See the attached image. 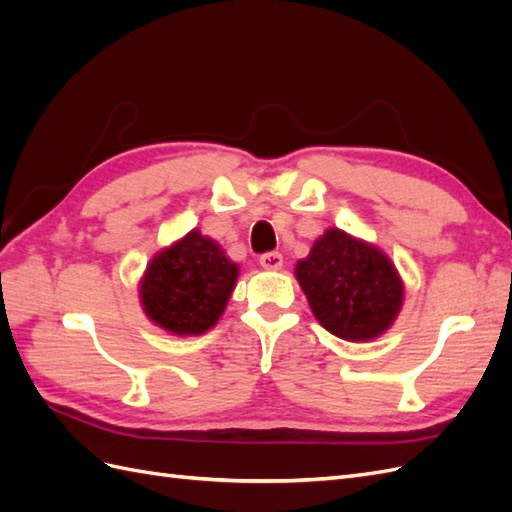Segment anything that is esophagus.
<instances>
[{"label":"esophagus","instance_id":"34e87169","mask_svg":"<svg viewBox=\"0 0 512 512\" xmlns=\"http://www.w3.org/2000/svg\"><path fill=\"white\" fill-rule=\"evenodd\" d=\"M284 265V256L280 252H269L260 256V267L267 271H280Z\"/></svg>","mask_w":512,"mask_h":512}]
</instances>
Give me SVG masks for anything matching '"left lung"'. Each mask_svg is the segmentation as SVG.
I'll return each mask as SVG.
<instances>
[{
    "label": "left lung",
    "instance_id": "left-lung-1",
    "mask_svg": "<svg viewBox=\"0 0 512 512\" xmlns=\"http://www.w3.org/2000/svg\"><path fill=\"white\" fill-rule=\"evenodd\" d=\"M312 314L346 342H371L393 327L404 307V280L378 245L327 228L294 265Z\"/></svg>",
    "mask_w": 512,
    "mask_h": 512
}]
</instances>
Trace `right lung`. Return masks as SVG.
<instances>
[{
    "label": "right lung",
    "mask_w": 512,
    "mask_h": 512,
    "mask_svg": "<svg viewBox=\"0 0 512 512\" xmlns=\"http://www.w3.org/2000/svg\"><path fill=\"white\" fill-rule=\"evenodd\" d=\"M239 265L198 228L149 260L138 282L145 316L170 335H203L222 318Z\"/></svg>",
    "instance_id": "add662e5"
}]
</instances>
